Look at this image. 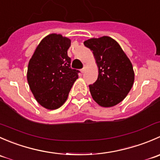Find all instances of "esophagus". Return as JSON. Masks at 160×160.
Instances as JSON below:
<instances>
[{"label": "esophagus", "instance_id": "1", "mask_svg": "<svg viewBox=\"0 0 160 160\" xmlns=\"http://www.w3.org/2000/svg\"><path fill=\"white\" fill-rule=\"evenodd\" d=\"M86 69H87V67H86V66H84V67H83V68L81 69V70H80V71H81L82 73H83V72H85V70H86Z\"/></svg>", "mask_w": 160, "mask_h": 160}]
</instances>
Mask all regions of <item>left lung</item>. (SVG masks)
<instances>
[{"mask_svg": "<svg viewBox=\"0 0 160 160\" xmlns=\"http://www.w3.org/2000/svg\"><path fill=\"white\" fill-rule=\"evenodd\" d=\"M84 46L93 51L99 70L98 80L89 85L92 98L102 107L116 105L125 99L133 85L132 62L111 37L90 38Z\"/></svg>", "mask_w": 160, "mask_h": 160, "instance_id": "8db88e82", "label": "left lung"}]
</instances>
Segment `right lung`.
I'll use <instances>...</instances> for the list:
<instances>
[{
    "mask_svg": "<svg viewBox=\"0 0 160 160\" xmlns=\"http://www.w3.org/2000/svg\"><path fill=\"white\" fill-rule=\"evenodd\" d=\"M70 39L51 34L37 46L28 62L27 79L38 104L49 110L59 108L68 98L80 71L70 67L67 55Z\"/></svg>",
    "mask_w": 160,
    "mask_h": 160,
    "instance_id": "right-lung-1",
    "label": "right lung"
}]
</instances>
